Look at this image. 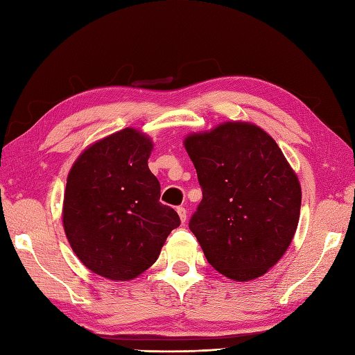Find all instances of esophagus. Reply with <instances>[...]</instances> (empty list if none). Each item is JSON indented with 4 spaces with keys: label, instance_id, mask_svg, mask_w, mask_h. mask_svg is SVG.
<instances>
[{
    "label": "esophagus",
    "instance_id": "34e87169",
    "mask_svg": "<svg viewBox=\"0 0 355 355\" xmlns=\"http://www.w3.org/2000/svg\"><path fill=\"white\" fill-rule=\"evenodd\" d=\"M178 214H179V217H180V221L185 223L187 221V209H185L184 206H179L178 207Z\"/></svg>",
    "mask_w": 355,
    "mask_h": 355
}]
</instances>
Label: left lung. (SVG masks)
<instances>
[{
	"instance_id": "obj_1",
	"label": "left lung",
	"mask_w": 355,
	"mask_h": 355,
	"mask_svg": "<svg viewBox=\"0 0 355 355\" xmlns=\"http://www.w3.org/2000/svg\"><path fill=\"white\" fill-rule=\"evenodd\" d=\"M203 198L189 220L215 270L253 280L280 261L295 235L298 178L272 138L245 122H227L185 138Z\"/></svg>"
}]
</instances>
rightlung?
<instances>
[{
	"mask_svg": "<svg viewBox=\"0 0 355 355\" xmlns=\"http://www.w3.org/2000/svg\"><path fill=\"white\" fill-rule=\"evenodd\" d=\"M150 138L126 128L84 150L67 176L63 226L75 254L102 277L131 280L152 266L180 218L159 202Z\"/></svg>",
	"mask_w": 355,
	"mask_h": 355,
	"instance_id": "1",
	"label": "right lung"
}]
</instances>
